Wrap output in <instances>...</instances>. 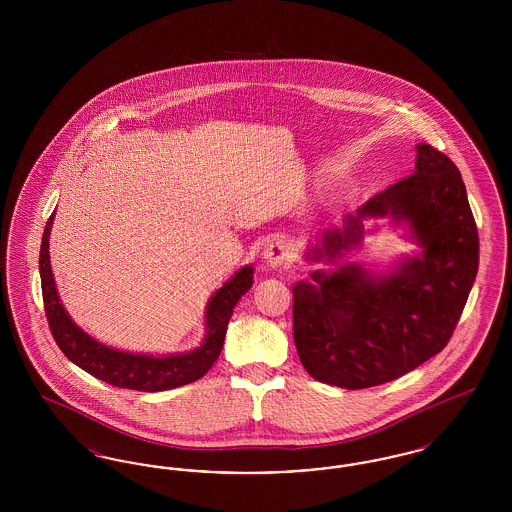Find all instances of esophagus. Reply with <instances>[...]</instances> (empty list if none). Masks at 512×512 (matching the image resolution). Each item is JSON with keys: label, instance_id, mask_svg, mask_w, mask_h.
I'll use <instances>...</instances> for the list:
<instances>
[{"label": "esophagus", "instance_id": "esophagus-1", "mask_svg": "<svg viewBox=\"0 0 512 512\" xmlns=\"http://www.w3.org/2000/svg\"><path fill=\"white\" fill-rule=\"evenodd\" d=\"M265 263L270 268L286 267L293 261L292 245L284 238H276L265 247Z\"/></svg>", "mask_w": 512, "mask_h": 512}]
</instances>
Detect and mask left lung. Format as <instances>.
<instances>
[{"mask_svg":"<svg viewBox=\"0 0 512 512\" xmlns=\"http://www.w3.org/2000/svg\"><path fill=\"white\" fill-rule=\"evenodd\" d=\"M405 225L421 247L390 271L340 264L364 235V220ZM478 228L461 172L428 144L416 146L414 174L370 197L309 245L313 270L293 292V340L305 370L322 384L363 390L391 382L447 345L478 274Z\"/></svg>","mask_w":512,"mask_h":512,"instance_id":"left-lung-1","label":"left lung"}]
</instances>
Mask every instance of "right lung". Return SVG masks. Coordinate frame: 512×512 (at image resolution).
<instances>
[{
    "label": "right lung",
    "instance_id": "1",
    "mask_svg": "<svg viewBox=\"0 0 512 512\" xmlns=\"http://www.w3.org/2000/svg\"><path fill=\"white\" fill-rule=\"evenodd\" d=\"M49 217L40 247V278L42 297L46 307L49 330L59 349L69 361L80 366L88 374L96 376L111 386L124 390L165 391L180 388L199 380L219 359L220 349L226 336L228 320L236 303L253 286V267L245 265L232 278H228L217 292L211 295L205 309V338L199 347L184 353L171 355H146L130 353L92 338L65 311L55 288L53 272L49 265V234L53 226Z\"/></svg>",
    "mask_w": 512,
    "mask_h": 512
}]
</instances>
